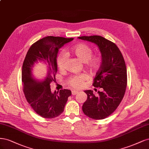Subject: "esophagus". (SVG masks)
I'll return each instance as SVG.
<instances>
[{
    "instance_id": "34e87169",
    "label": "esophagus",
    "mask_w": 149,
    "mask_h": 149,
    "mask_svg": "<svg viewBox=\"0 0 149 149\" xmlns=\"http://www.w3.org/2000/svg\"><path fill=\"white\" fill-rule=\"evenodd\" d=\"M78 91H76V90H72V94L73 95H76V94H77L78 93Z\"/></svg>"
}]
</instances>
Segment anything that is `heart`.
Masks as SVG:
<instances>
[{"label": "heart", "instance_id": "heart-1", "mask_svg": "<svg viewBox=\"0 0 149 149\" xmlns=\"http://www.w3.org/2000/svg\"><path fill=\"white\" fill-rule=\"evenodd\" d=\"M72 53L84 64L90 71L95 72L97 70L100 65V57L92 56L93 50L86 44H79L75 45L71 49ZM66 60V55L64 52H61L58 56L57 59V65L60 70L64 68V64ZM88 79V76L85 74H81L72 77L68 81V84L74 88H80L85 80Z\"/></svg>", "mask_w": 149, "mask_h": 149}]
</instances>
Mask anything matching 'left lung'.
<instances>
[{"mask_svg":"<svg viewBox=\"0 0 149 149\" xmlns=\"http://www.w3.org/2000/svg\"><path fill=\"white\" fill-rule=\"evenodd\" d=\"M79 39L97 45L102 54V64L93 86L101 88L98 96L85 90L87 99L82 106L84 113L93 119H103L111 114L124 97L127 87V69L122 53L111 41L101 36H80Z\"/></svg>","mask_w":149,"mask_h":149,"instance_id":"obj_1","label":"left lung"}]
</instances>
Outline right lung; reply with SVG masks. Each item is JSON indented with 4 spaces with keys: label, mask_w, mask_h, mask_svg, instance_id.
Here are the masks:
<instances>
[{
    "label": "right lung",
    "mask_w": 149,
    "mask_h": 149,
    "mask_svg": "<svg viewBox=\"0 0 149 149\" xmlns=\"http://www.w3.org/2000/svg\"><path fill=\"white\" fill-rule=\"evenodd\" d=\"M74 38L46 36L33 43L23 61L22 72L23 90L28 103L33 110L44 118H54L64 111L71 91L60 90L52 93L50 84L56 81L57 57L59 49ZM38 61L48 64L45 79L39 81L32 74V68Z\"/></svg>",
    "instance_id": "1"
}]
</instances>
